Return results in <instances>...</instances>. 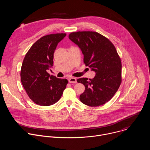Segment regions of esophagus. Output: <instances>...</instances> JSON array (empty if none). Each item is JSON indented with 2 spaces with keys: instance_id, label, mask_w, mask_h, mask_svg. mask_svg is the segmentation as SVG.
Listing matches in <instances>:
<instances>
[{
  "instance_id": "obj_1",
  "label": "esophagus",
  "mask_w": 150,
  "mask_h": 150,
  "mask_svg": "<svg viewBox=\"0 0 150 150\" xmlns=\"http://www.w3.org/2000/svg\"><path fill=\"white\" fill-rule=\"evenodd\" d=\"M68 81H69V83H76L77 82L76 79L75 78H74V77L69 78L68 79Z\"/></svg>"
}]
</instances>
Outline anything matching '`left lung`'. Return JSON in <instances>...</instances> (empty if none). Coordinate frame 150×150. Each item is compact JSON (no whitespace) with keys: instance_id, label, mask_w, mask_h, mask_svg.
<instances>
[{"instance_id":"left-lung-1","label":"left lung","mask_w":150,"mask_h":150,"mask_svg":"<svg viewBox=\"0 0 150 150\" xmlns=\"http://www.w3.org/2000/svg\"><path fill=\"white\" fill-rule=\"evenodd\" d=\"M69 38L77 45L83 55L85 65L96 73L89 81L77 79L85 86L79 99L84 104L97 107L108 102L121 83L122 63L115 47L109 39L97 32L72 33Z\"/></svg>"}]
</instances>
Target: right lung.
Listing matches in <instances>:
<instances>
[{"instance_id":"1","label":"right lung","mask_w":150,"mask_h":150,"mask_svg":"<svg viewBox=\"0 0 150 150\" xmlns=\"http://www.w3.org/2000/svg\"><path fill=\"white\" fill-rule=\"evenodd\" d=\"M65 33L43 36L26 54L21 70V81L28 96L35 103L48 106L59 100L68 81L50 76L53 66L54 53Z\"/></svg>"}]
</instances>
